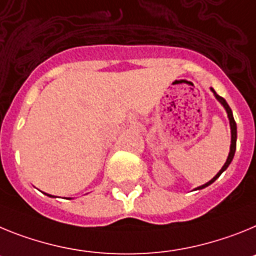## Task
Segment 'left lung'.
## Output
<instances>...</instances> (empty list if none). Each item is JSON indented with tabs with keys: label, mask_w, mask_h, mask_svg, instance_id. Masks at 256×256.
Listing matches in <instances>:
<instances>
[{
	"label": "left lung",
	"mask_w": 256,
	"mask_h": 256,
	"mask_svg": "<svg viewBox=\"0 0 256 256\" xmlns=\"http://www.w3.org/2000/svg\"><path fill=\"white\" fill-rule=\"evenodd\" d=\"M211 88V91L214 92V96L216 98L218 102H219V103H220L222 106H224V110H226V114H228V118H230V154H228V158H226V164H224L223 168H222L220 170H219V172H218V174L215 175V176L212 178V179H211L210 182H208V183L204 184V186H197L196 190H202V188H206V186H210V184L214 183V182L220 176L222 172H223V171H226V168H228V166L230 165V162H232L233 157H234V152H236V142H237V126H236V121H234V118H233L232 110H230V106H228V103H226L224 98L219 96V95H218L216 92H215V90L212 88Z\"/></svg>",
	"instance_id": "8db88e82"
}]
</instances>
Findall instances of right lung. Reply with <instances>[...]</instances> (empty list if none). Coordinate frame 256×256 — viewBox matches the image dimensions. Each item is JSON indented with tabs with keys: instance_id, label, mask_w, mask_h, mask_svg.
<instances>
[{
	"instance_id": "obj_1",
	"label": "right lung",
	"mask_w": 256,
	"mask_h": 256,
	"mask_svg": "<svg viewBox=\"0 0 256 256\" xmlns=\"http://www.w3.org/2000/svg\"><path fill=\"white\" fill-rule=\"evenodd\" d=\"M48 196H50V197H52V196H51V194H48Z\"/></svg>"
}]
</instances>
